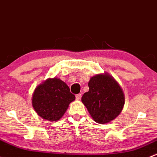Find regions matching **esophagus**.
<instances>
[{
	"mask_svg": "<svg viewBox=\"0 0 157 157\" xmlns=\"http://www.w3.org/2000/svg\"><path fill=\"white\" fill-rule=\"evenodd\" d=\"M80 98H81V94H77V95H76V99L80 100Z\"/></svg>",
	"mask_w": 157,
	"mask_h": 157,
	"instance_id": "34e87169",
	"label": "esophagus"
}]
</instances>
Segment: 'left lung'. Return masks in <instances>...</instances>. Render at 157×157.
<instances>
[{
  "label": "left lung",
  "mask_w": 157,
  "mask_h": 157,
  "mask_svg": "<svg viewBox=\"0 0 157 157\" xmlns=\"http://www.w3.org/2000/svg\"><path fill=\"white\" fill-rule=\"evenodd\" d=\"M89 90L82 96L92 117L98 123L114 120L124 105V95L118 83L108 74H98L90 79Z\"/></svg>",
  "instance_id": "8db88e82"
}]
</instances>
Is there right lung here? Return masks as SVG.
<instances>
[{
	"instance_id": "1",
	"label": "right lung",
	"mask_w": 157,
	"mask_h": 157,
	"mask_svg": "<svg viewBox=\"0 0 157 157\" xmlns=\"http://www.w3.org/2000/svg\"><path fill=\"white\" fill-rule=\"evenodd\" d=\"M75 99L67 84L60 79H47L34 90L32 105L37 114L44 120H59L69 104Z\"/></svg>"
}]
</instances>
